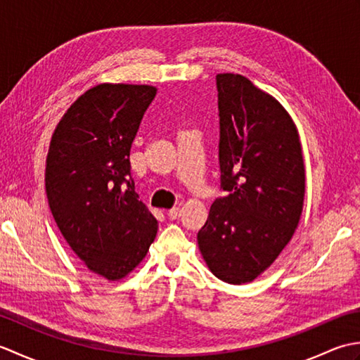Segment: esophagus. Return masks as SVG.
<instances>
[{
	"label": "esophagus",
	"instance_id": "obj_1",
	"mask_svg": "<svg viewBox=\"0 0 360 360\" xmlns=\"http://www.w3.org/2000/svg\"><path fill=\"white\" fill-rule=\"evenodd\" d=\"M167 215H168V218H170V219H176V218H179L182 215V210L179 207H173V209L168 210Z\"/></svg>",
	"mask_w": 360,
	"mask_h": 360
}]
</instances>
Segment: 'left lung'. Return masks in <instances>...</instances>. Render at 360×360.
Here are the masks:
<instances>
[{
    "label": "left lung",
    "instance_id": "1",
    "mask_svg": "<svg viewBox=\"0 0 360 360\" xmlns=\"http://www.w3.org/2000/svg\"><path fill=\"white\" fill-rule=\"evenodd\" d=\"M219 182L198 232L215 277L231 285L255 280L292 238L304 198V164L286 110L240 74H218Z\"/></svg>",
    "mask_w": 360,
    "mask_h": 360
}]
</instances>
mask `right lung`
I'll list each match as a JSON object with an SVG mask.
<instances>
[{
  "instance_id": "right-lung-1",
  "label": "right lung",
  "mask_w": 360,
  "mask_h": 360,
  "mask_svg": "<svg viewBox=\"0 0 360 360\" xmlns=\"http://www.w3.org/2000/svg\"><path fill=\"white\" fill-rule=\"evenodd\" d=\"M156 96L147 85L103 83L58 122L46 159V195L71 249L91 271L120 280L147 255L158 221L134 190L129 150Z\"/></svg>"
}]
</instances>
